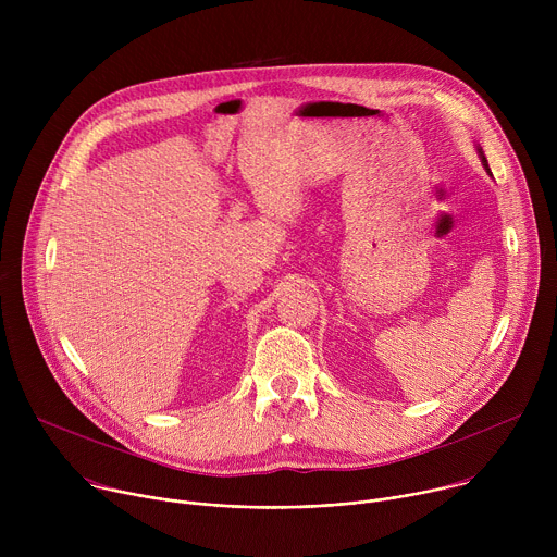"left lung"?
Returning a JSON list of instances; mask_svg holds the SVG:
<instances>
[{
    "label": "left lung",
    "instance_id": "8db88e82",
    "mask_svg": "<svg viewBox=\"0 0 557 557\" xmlns=\"http://www.w3.org/2000/svg\"><path fill=\"white\" fill-rule=\"evenodd\" d=\"M481 151V158H483V165H485V170L492 174V170H490V165H487V161H485V153H483V149H479Z\"/></svg>",
    "mask_w": 557,
    "mask_h": 557
}]
</instances>
